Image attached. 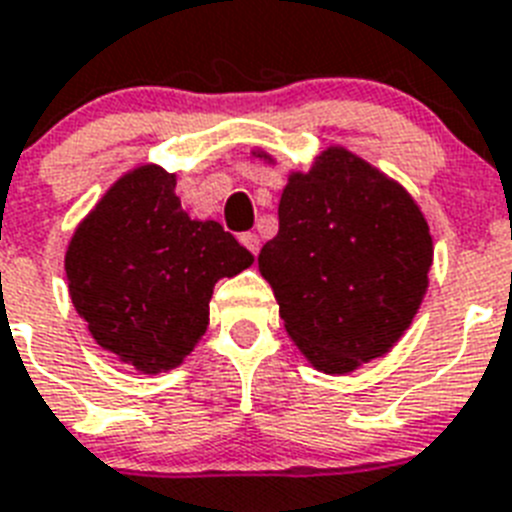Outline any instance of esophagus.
<instances>
[{"mask_svg":"<svg viewBox=\"0 0 512 512\" xmlns=\"http://www.w3.org/2000/svg\"><path fill=\"white\" fill-rule=\"evenodd\" d=\"M240 243H243V246H246L248 251L253 253V256H259L261 240H259V235H256V232H243V235H240Z\"/></svg>","mask_w":512,"mask_h":512,"instance_id":"esophagus-1","label":"esophagus"}]
</instances>
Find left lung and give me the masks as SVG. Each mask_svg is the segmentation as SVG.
<instances>
[{"mask_svg": "<svg viewBox=\"0 0 512 512\" xmlns=\"http://www.w3.org/2000/svg\"><path fill=\"white\" fill-rule=\"evenodd\" d=\"M432 256L416 201L369 162L329 146L287 180L280 232L261 248L259 269L303 356L319 371L348 374L411 327Z\"/></svg>", "mask_w": 512, "mask_h": 512, "instance_id": "1", "label": "left lung"}]
</instances>
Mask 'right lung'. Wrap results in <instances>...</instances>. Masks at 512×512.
<instances>
[{
  "label": "right lung",
  "mask_w": 512,
  "mask_h": 512,
  "mask_svg": "<svg viewBox=\"0 0 512 512\" xmlns=\"http://www.w3.org/2000/svg\"><path fill=\"white\" fill-rule=\"evenodd\" d=\"M175 185L156 164L122 175L65 256L70 298L94 340L143 374L180 366L209 327L217 280L253 264L219 222L185 214Z\"/></svg>",
  "instance_id": "1"
}]
</instances>
